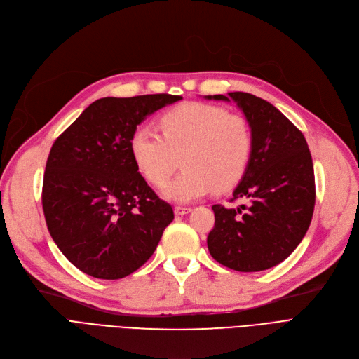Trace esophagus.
I'll list each match as a JSON object with an SVG mask.
<instances>
[{
	"instance_id": "34e87169",
	"label": "esophagus",
	"mask_w": 359,
	"mask_h": 359,
	"mask_svg": "<svg viewBox=\"0 0 359 359\" xmlns=\"http://www.w3.org/2000/svg\"><path fill=\"white\" fill-rule=\"evenodd\" d=\"M191 207H182V205H177L176 208H175V214L176 215H184V214H188V212H191Z\"/></svg>"
}]
</instances>
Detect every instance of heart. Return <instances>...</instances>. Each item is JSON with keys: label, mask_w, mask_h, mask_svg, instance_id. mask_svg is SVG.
Here are the masks:
<instances>
[{"label": "heart", "mask_w": 359, "mask_h": 359, "mask_svg": "<svg viewBox=\"0 0 359 359\" xmlns=\"http://www.w3.org/2000/svg\"><path fill=\"white\" fill-rule=\"evenodd\" d=\"M161 133L137 128L130 137L136 167L154 186H163L179 167L183 171L163 189V195L186 204L235 186L248 168L254 137L249 121L223 107L186 102L160 120Z\"/></svg>", "instance_id": "1"}]
</instances>
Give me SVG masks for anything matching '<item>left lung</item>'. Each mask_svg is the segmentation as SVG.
<instances>
[{
  "mask_svg": "<svg viewBox=\"0 0 359 359\" xmlns=\"http://www.w3.org/2000/svg\"><path fill=\"white\" fill-rule=\"evenodd\" d=\"M230 101L251 124L254 147L235 201L249 205H212L214 229L207 238L211 257L224 267L252 273L285 261L301 243L316 205L314 167L302 132L274 105L246 92L208 95Z\"/></svg>",
  "mask_w": 359,
  "mask_h": 359,
  "instance_id": "left-lung-1",
  "label": "left lung"
}]
</instances>
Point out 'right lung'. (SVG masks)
Listing matches in <instances>:
<instances>
[{
	"mask_svg": "<svg viewBox=\"0 0 359 359\" xmlns=\"http://www.w3.org/2000/svg\"><path fill=\"white\" fill-rule=\"evenodd\" d=\"M180 100L168 93L101 98L55 139L43 173V215L60 251L85 274H132L173 222V208L139 173L130 137L148 116Z\"/></svg>",
	"mask_w": 359,
	"mask_h": 359,
	"instance_id": "1",
	"label": "right lung"
}]
</instances>
